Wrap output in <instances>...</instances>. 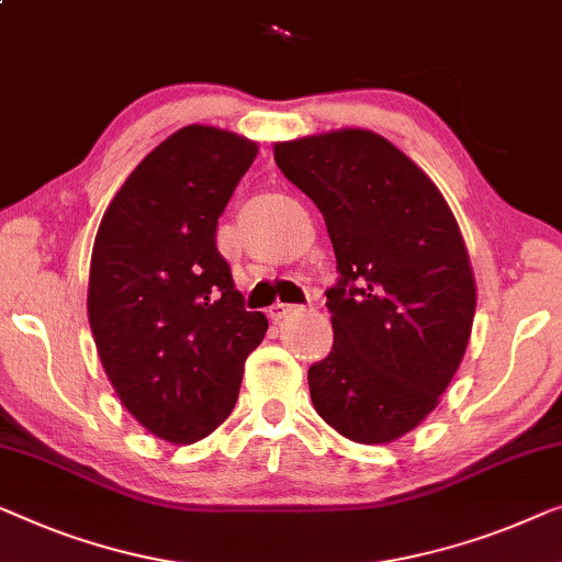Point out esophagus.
<instances>
[{
  "label": "esophagus",
  "mask_w": 562,
  "mask_h": 562,
  "mask_svg": "<svg viewBox=\"0 0 562 562\" xmlns=\"http://www.w3.org/2000/svg\"><path fill=\"white\" fill-rule=\"evenodd\" d=\"M296 304H283V301H276V304L268 308V316H271L273 322H281V319H286L289 314H294L296 312Z\"/></svg>",
  "instance_id": "1"
}]
</instances>
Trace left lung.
<instances>
[{"label": "left lung", "mask_w": 562, "mask_h": 562, "mask_svg": "<svg viewBox=\"0 0 562 562\" xmlns=\"http://www.w3.org/2000/svg\"><path fill=\"white\" fill-rule=\"evenodd\" d=\"M273 159L319 207L339 268L335 345L308 368L314 408L349 441H395L436 408L471 337L476 281L457 217L370 128L276 142Z\"/></svg>", "instance_id": "1"}]
</instances>
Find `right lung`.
Segmentation results:
<instances>
[{"label": "right lung", "mask_w": 562, "mask_h": 562, "mask_svg": "<svg viewBox=\"0 0 562 562\" xmlns=\"http://www.w3.org/2000/svg\"><path fill=\"white\" fill-rule=\"evenodd\" d=\"M258 144L190 124L146 154L99 225L88 322L124 408L161 441L194 443L231 416L268 319L246 312L215 231Z\"/></svg>", "instance_id": "obj_1"}]
</instances>
